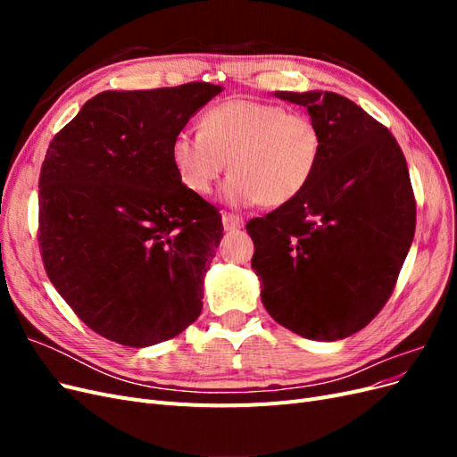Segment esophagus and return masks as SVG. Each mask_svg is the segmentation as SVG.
Returning a JSON list of instances; mask_svg holds the SVG:
<instances>
[{"mask_svg": "<svg viewBox=\"0 0 457 457\" xmlns=\"http://www.w3.org/2000/svg\"><path fill=\"white\" fill-rule=\"evenodd\" d=\"M223 227L225 230H238L244 227V219L234 213H223Z\"/></svg>", "mask_w": 457, "mask_h": 457, "instance_id": "34e87169", "label": "esophagus"}]
</instances>
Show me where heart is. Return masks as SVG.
<instances>
[{
	"instance_id": "obj_1",
	"label": "heart",
	"mask_w": 457,
	"mask_h": 457,
	"mask_svg": "<svg viewBox=\"0 0 457 457\" xmlns=\"http://www.w3.org/2000/svg\"><path fill=\"white\" fill-rule=\"evenodd\" d=\"M322 156V133L305 114L280 104L237 99L207 110L200 131L183 129L171 141L181 183L207 195L223 175L230 205H284L311 183Z\"/></svg>"
}]
</instances>
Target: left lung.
Returning a JSON list of instances; mask_svg holds the SVG:
<instances>
[{
  "instance_id": "8db88e82",
  "label": "left lung",
  "mask_w": 457,
  "mask_h": 457,
  "mask_svg": "<svg viewBox=\"0 0 457 457\" xmlns=\"http://www.w3.org/2000/svg\"><path fill=\"white\" fill-rule=\"evenodd\" d=\"M305 106L322 156L297 198L245 225L269 314L312 341L345 339L391 297L416 230L406 158L391 131L347 96L276 91Z\"/></svg>"
}]
</instances>
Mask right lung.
<instances>
[{
	"instance_id": "1",
	"label": "right lung",
	"mask_w": 457,
	"mask_h": 457,
	"mask_svg": "<svg viewBox=\"0 0 457 457\" xmlns=\"http://www.w3.org/2000/svg\"><path fill=\"white\" fill-rule=\"evenodd\" d=\"M220 86L104 91L54 135L39 175V247L61 297L96 334L150 347L202 312L223 238L217 207L188 190L171 141Z\"/></svg>"
}]
</instances>
